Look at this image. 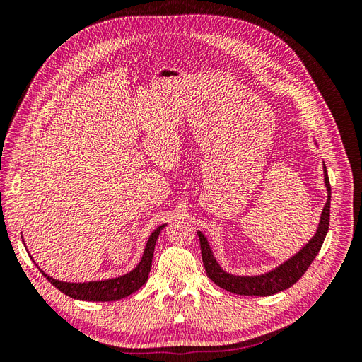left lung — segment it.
Masks as SVG:
<instances>
[{"mask_svg":"<svg viewBox=\"0 0 362 362\" xmlns=\"http://www.w3.org/2000/svg\"><path fill=\"white\" fill-rule=\"evenodd\" d=\"M323 175H325V185L327 190V201L323 206V211L320 216L319 228L314 234V237L306 243L298 254L293 255L286 262H282L281 266L273 269L264 275L257 276H237L233 273L225 272L218 262L216 261L213 250L208 245L205 235L198 231V237L201 242V254H202V262L208 278H210L216 286L221 288L231 291L234 294L242 296H272L279 291H284L290 288L298 282L303 273L311 266V262L319 254V250L325 242V237L329 229V213H331V184L329 178H327V170L323 163Z\"/></svg>","mask_w":362,"mask_h":362,"instance_id":"1","label":"left lung"}]
</instances>
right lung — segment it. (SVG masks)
Wrapping results in <instances>:
<instances>
[{
	"mask_svg": "<svg viewBox=\"0 0 362 362\" xmlns=\"http://www.w3.org/2000/svg\"><path fill=\"white\" fill-rule=\"evenodd\" d=\"M164 226L166 225L158 226L156 231L151 234L140 262L136 266L134 270H131L124 276L105 279V281H90V282H63L48 276L43 270L40 269L39 270L54 287L66 296H69L72 299L87 300V302H113V300L124 299L127 296L137 291L148 281V275L152 264V257H154L156 242Z\"/></svg>",
	"mask_w": 362,
	"mask_h": 362,
	"instance_id": "obj_1",
	"label": "right lung"
}]
</instances>
